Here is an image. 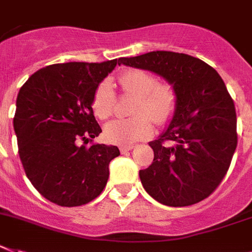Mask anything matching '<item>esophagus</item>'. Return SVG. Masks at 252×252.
<instances>
[{"instance_id": "34e87169", "label": "esophagus", "mask_w": 252, "mask_h": 252, "mask_svg": "<svg viewBox=\"0 0 252 252\" xmlns=\"http://www.w3.org/2000/svg\"><path fill=\"white\" fill-rule=\"evenodd\" d=\"M133 149V146H120V152L124 154V152H128Z\"/></svg>"}]
</instances>
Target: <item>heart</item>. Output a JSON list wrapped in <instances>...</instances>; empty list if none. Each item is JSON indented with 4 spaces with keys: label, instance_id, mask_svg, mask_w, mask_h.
Listing matches in <instances>:
<instances>
[{
    "label": "heart",
    "instance_id": "heart-1",
    "mask_svg": "<svg viewBox=\"0 0 252 252\" xmlns=\"http://www.w3.org/2000/svg\"><path fill=\"white\" fill-rule=\"evenodd\" d=\"M123 94L136 97L130 119H116L105 126L103 136L114 145H132L147 138L158 126L172 122L178 107V92L172 84L158 83L155 74L145 69H128L118 77ZM116 94L110 79H103L94 90L92 111L97 119L106 120L114 114Z\"/></svg>",
    "mask_w": 252,
    "mask_h": 252
}]
</instances>
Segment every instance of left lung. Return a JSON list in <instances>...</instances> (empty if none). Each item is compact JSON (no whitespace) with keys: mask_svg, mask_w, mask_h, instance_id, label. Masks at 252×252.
<instances>
[{"mask_svg":"<svg viewBox=\"0 0 252 252\" xmlns=\"http://www.w3.org/2000/svg\"><path fill=\"white\" fill-rule=\"evenodd\" d=\"M118 64L154 71L178 92L172 123L150 142L154 161L139 170L146 192L174 208L209 197L227 174L237 147L236 107L220 75L200 59L172 51L120 58Z\"/></svg>","mask_w":252,"mask_h":252,"instance_id":"8db88e82","label":"left lung"}]
</instances>
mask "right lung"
I'll return each mask as SVG.
<instances>
[{
  "label": "right lung",
  "instance_id": "right-lung-1",
  "mask_svg": "<svg viewBox=\"0 0 252 252\" xmlns=\"http://www.w3.org/2000/svg\"><path fill=\"white\" fill-rule=\"evenodd\" d=\"M116 63L118 59L48 65L19 91L14 116L19 156L32 185L48 201L80 206L106 186L109 164L120 155L119 149L86 145L102 132L92 97Z\"/></svg>",
  "mask_w": 252,
  "mask_h": 252
}]
</instances>
